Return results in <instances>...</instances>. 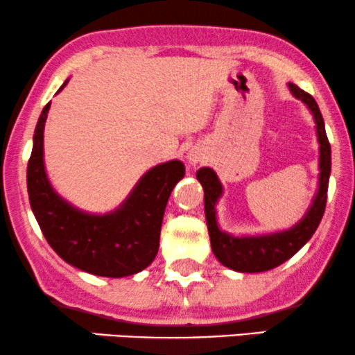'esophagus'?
<instances>
[{
    "label": "esophagus",
    "instance_id": "obj_1",
    "mask_svg": "<svg viewBox=\"0 0 355 355\" xmlns=\"http://www.w3.org/2000/svg\"><path fill=\"white\" fill-rule=\"evenodd\" d=\"M202 159H203V152L198 147H193L187 152V163L191 164V166H197Z\"/></svg>",
    "mask_w": 355,
    "mask_h": 355
}]
</instances>
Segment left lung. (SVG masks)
I'll return each instance as SVG.
<instances>
[{
  "label": "left lung",
  "instance_id": "obj_1",
  "mask_svg": "<svg viewBox=\"0 0 355 355\" xmlns=\"http://www.w3.org/2000/svg\"><path fill=\"white\" fill-rule=\"evenodd\" d=\"M288 89L294 98L302 101L312 114L315 123V134L320 145L318 157V187L312 198V203L304 213V216L288 230L265 232L254 236H234L231 232L223 231L218 223L216 205L223 197V184L220 178L211 168H200L197 171V179L202 184L205 192V218L210 234L211 250L221 265L239 273H261L275 266H279L297 254L310 241L313 232L322 221L324 205H327V193L329 174H331V147H329L324 123L320 113L317 101L312 95L305 94L297 85L288 84Z\"/></svg>",
  "mask_w": 355,
  "mask_h": 355
}]
</instances>
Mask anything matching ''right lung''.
<instances>
[{
    "label": "right lung",
    "mask_w": 355,
    "mask_h": 355,
    "mask_svg": "<svg viewBox=\"0 0 355 355\" xmlns=\"http://www.w3.org/2000/svg\"><path fill=\"white\" fill-rule=\"evenodd\" d=\"M50 106L51 101L38 118L27 164L28 200L43 236L66 263L85 273L106 278L139 273L158 254L164 208L186 166L179 159L159 163L144 173L129 196L111 211L82 210L53 187L46 174L43 132Z\"/></svg>",
    "instance_id": "1"
}]
</instances>
